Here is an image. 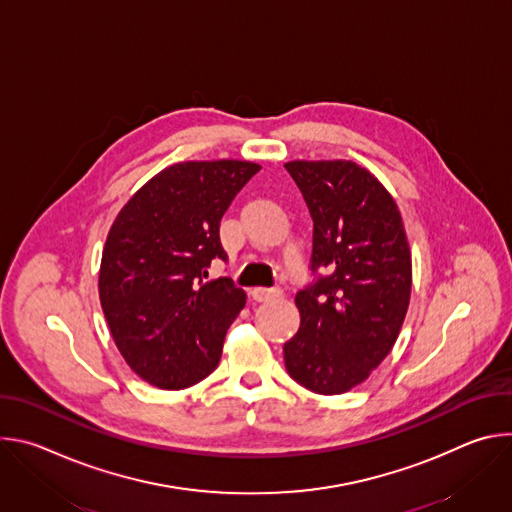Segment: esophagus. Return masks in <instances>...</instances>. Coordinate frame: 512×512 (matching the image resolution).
Instances as JSON below:
<instances>
[{"label": "esophagus", "instance_id": "obj_1", "mask_svg": "<svg viewBox=\"0 0 512 512\" xmlns=\"http://www.w3.org/2000/svg\"><path fill=\"white\" fill-rule=\"evenodd\" d=\"M281 296V287H255L251 291V298L255 302H269Z\"/></svg>", "mask_w": 512, "mask_h": 512}]
</instances>
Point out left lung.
I'll return each mask as SVG.
<instances>
[{"label":"left lung","instance_id":"obj_1","mask_svg":"<svg viewBox=\"0 0 512 512\" xmlns=\"http://www.w3.org/2000/svg\"><path fill=\"white\" fill-rule=\"evenodd\" d=\"M314 221L312 281L296 294L298 334L283 344L289 377L340 395L391 352L411 296V253L399 208L354 162H289Z\"/></svg>","mask_w":512,"mask_h":512}]
</instances>
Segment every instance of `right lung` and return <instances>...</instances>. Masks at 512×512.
I'll list each match as a JSON object with an SVG mask.
<instances>
[{
  "label": "right lung",
  "instance_id": "1",
  "mask_svg": "<svg viewBox=\"0 0 512 512\" xmlns=\"http://www.w3.org/2000/svg\"><path fill=\"white\" fill-rule=\"evenodd\" d=\"M261 168L251 162H182L162 170L117 214L109 231L99 298L129 367L160 389L208 377L229 326L245 306L231 277L206 281L233 198Z\"/></svg>",
  "mask_w": 512,
  "mask_h": 512
}]
</instances>
